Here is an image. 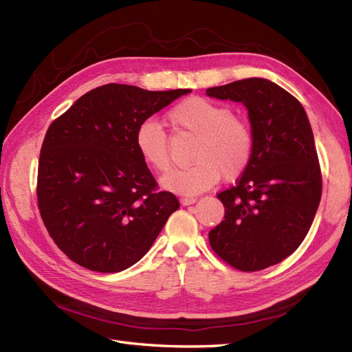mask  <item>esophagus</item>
I'll return each instance as SVG.
<instances>
[{"instance_id": "obj_1", "label": "esophagus", "mask_w": 352, "mask_h": 352, "mask_svg": "<svg viewBox=\"0 0 352 352\" xmlns=\"http://www.w3.org/2000/svg\"><path fill=\"white\" fill-rule=\"evenodd\" d=\"M180 203L183 206H190L193 203H197V198L195 197H183V198H180Z\"/></svg>"}]
</instances>
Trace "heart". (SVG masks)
Returning <instances> with one entry per match:
<instances>
[{"label": "heart", "mask_w": 352, "mask_h": 352, "mask_svg": "<svg viewBox=\"0 0 352 352\" xmlns=\"http://www.w3.org/2000/svg\"><path fill=\"white\" fill-rule=\"evenodd\" d=\"M175 130L198 136L190 159V166L168 170L160 178V186L177 195H198L221 180H233L248 168L254 149L250 125L233 115L230 107L204 98H189L168 113ZM140 159L149 168L162 172L170 163L168 138L163 126L149 118L140 122L134 134Z\"/></svg>", "instance_id": "1"}]
</instances>
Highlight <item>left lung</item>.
Listing matches in <instances>:
<instances>
[{
    "label": "left lung",
    "mask_w": 352,
    "mask_h": 352,
    "mask_svg": "<svg viewBox=\"0 0 352 352\" xmlns=\"http://www.w3.org/2000/svg\"><path fill=\"white\" fill-rule=\"evenodd\" d=\"M206 94L242 102L254 138L248 168L218 195L226 216L208 241L239 271H261L301 245L319 207L322 177L309 118L295 96L266 78L239 80Z\"/></svg>",
    "instance_id": "obj_1"
}]
</instances>
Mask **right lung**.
Returning <instances> with one entry per match:
<instances>
[{
  "label": "right lung",
  "instance_id": "right-lung-1",
  "mask_svg": "<svg viewBox=\"0 0 352 352\" xmlns=\"http://www.w3.org/2000/svg\"><path fill=\"white\" fill-rule=\"evenodd\" d=\"M189 92L110 83L85 94L50 125L37 204L52 241L77 265L107 274L133 266L180 207L174 193L157 190L134 134Z\"/></svg>",
  "mask_w": 352,
  "mask_h": 352
}]
</instances>
